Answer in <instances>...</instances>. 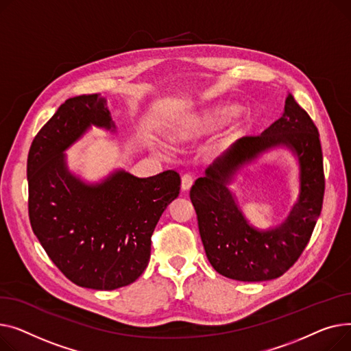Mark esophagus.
I'll return each mask as SVG.
<instances>
[{"instance_id":"esophagus-1","label":"esophagus","mask_w":351,"mask_h":351,"mask_svg":"<svg viewBox=\"0 0 351 351\" xmlns=\"http://www.w3.org/2000/svg\"><path fill=\"white\" fill-rule=\"evenodd\" d=\"M193 182H194V177L191 174H184L182 178H181V190L189 191L191 189Z\"/></svg>"}]
</instances>
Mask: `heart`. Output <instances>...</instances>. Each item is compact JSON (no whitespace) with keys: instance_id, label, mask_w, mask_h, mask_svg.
Here are the masks:
<instances>
[{"instance_id":"b5f03b06","label":"heart","mask_w":351,"mask_h":351,"mask_svg":"<svg viewBox=\"0 0 351 351\" xmlns=\"http://www.w3.org/2000/svg\"><path fill=\"white\" fill-rule=\"evenodd\" d=\"M238 113V108L234 105H226V106H221L217 108L211 112H208L207 114H204L199 119H195L191 125L187 126H181L178 129L174 130L173 137L174 138H184L190 136V133L195 132V130H204V129H214L218 126L225 125V123H228L235 114ZM245 119H239L237 121V126H242L243 125Z\"/></svg>"}]
</instances>
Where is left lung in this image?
I'll use <instances>...</instances> for the list:
<instances>
[{"label":"left lung","mask_w":351,"mask_h":351,"mask_svg":"<svg viewBox=\"0 0 351 351\" xmlns=\"http://www.w3.org/2000/svg\"><path fill=\"white\" fill-rule=\"evenodd\" d=\"M285 147L300 164V195L276 227L255 229L229 190L236 174L262 154ZM324 195L323 154L317 128L291 93L280 119L261 136L242 137L205 170L190 191L205 254L214 269L242 282L282 276L312 237Z\"/></svg>","instance_id":"obj_1"}]
</instances>
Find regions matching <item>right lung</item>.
<instances>
[{
	"instance_id": "1",
	"label": "right lung",
	"mask_w": 351,
	"mask_h": 351,
	"mask_svg": "<svg viewBox=\"0 0 351 351\" xmlns=\"http://www.w3.org/2000/svg\"><path fill=\"white\" fill-rule=\"evenodd\" d=\"M92 126L114 133L106 97L68 99L35 136L28 153L32 231L69 280L96 291L133 283L146 269L156 225L180 194L173 170L138 178L114 170L97 182L73 174L65 152Z\"/></svg>"
}]
</instances>
